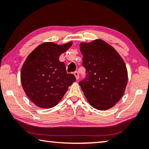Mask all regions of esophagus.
I'll use <instances>...</instances> for the list:
<instances>
[{
  "mask_svg": "<svg viewBox=\"0 0 149 149\" xmlns=\"http://www.w3.org/2000/svg\"><path fill=\"white\" fill-rule=\"evenodd\" d=\"M74 75L75 76V78H76V79H77V80L79 79V73H78L77 72H75L74 73Z\"/></svg>",
  "mask_w": 149,
  "mask_h": 149,
  "instance_id": "1",
  "label": "esophagus"
}]
</instances>
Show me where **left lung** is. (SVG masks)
Listing matches in <instances>:
<instances>
[{"mask_svg": "<svg viewBox=\"0 0 149 149\" xmlns=\"http://www.w3.org/2000/svg\"><path fill=\"white\" fill-rule=\"evenodd\" d=\"M86 78L79 84L88 102L100 110L116 105L125 92L127 71L125 62L111 45L101 39L80 44Z\"/></svg>", "mask_w": 149, "mask_h": 149, "instance_id": "1", "label": "left lung"}]
</instances>
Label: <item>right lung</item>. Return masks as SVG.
<instances>
[{
	"label": "right lung",
	"mask_w": 149,
	"mask_h": 149,
	"mask_svg": "<svg viewBox=\"0 0 149 149\" xmlns=\"http://www.w3.org/2000/svg\"><path fill=\"white\" fill-rule=\"evenodd\" d=\"M72 45V42L60 45L44 42L35 48L24 62L20 74L22 87L37 107H55L76 81L74 75L67 74L64 63L59 61L60 54Z\"/></svg>",
	"instance_id": "add662e5"
}]
</instances>
